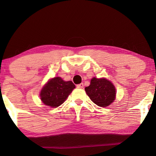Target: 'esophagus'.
Masks as SVG:
<instances>
[{
	"mask_svg": "<svg viewBox=\"0 0 156 156\" xmlns=\"http://www.w3.org/2000/svg\"><path fill=\"white\" fill-rule=\"evenodd\" d=\"M83 86H84L83 83H80V84L77 85V88H83Z\"/></svg>",
	"mask_w": 156,
	"mask_h": 156,
	"instance_id": "34e87169",
	"label": "esophagus"
}]
</instances>
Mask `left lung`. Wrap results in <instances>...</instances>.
<instances>
[{
    "label": "left lung",
    "mask_w": 156,
    "mask_h": 156,
    "mask_svg": "<svg viewBox=\"0 0 156 156\" xmlns=\"http://www.w3.org/2000/svg\"><path fill=\"white\" fill-rule=\"evenodd\" d=\"M85 90L91 101L100 107L108 106L115 100V87L105 78L93 77L90 86L86 87Z\"/></svg>",
    "instance_id": "8db88e82"
}]
</instances>
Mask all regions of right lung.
I'll return each mask as SVG.
<instances>
[{
	"label": "right lung",
	"mask_w": 156,
	"mask_h": 156,
	"mask_svg": "<svg viewBox=\"0 0 156 156\" xmlns=\"http://www.w3.org/2000/svg\"><path fill=\"white\" fill-rule=\"evenodd\" d=\"M76 88L72 81H65L61 77H54L48 80L41 89L40 98L47 106L57 108L65 102L73 90Z\"/></svg>",
	"instance_id": "1"
}]
</instances>
